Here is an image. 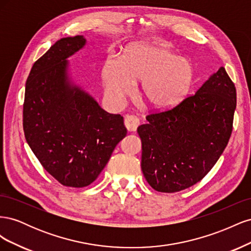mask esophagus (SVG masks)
Returning <instances> with one entry per match:
<instances>
[{
  "instance_id": "1",
  "label": "esophagus",
  "mask_w": 251,
  "mask_h": 251,
  "mask_svg": "<svg viewBox=\"0 0 251 251\" xmlns=\"http://www.w3.org/2000/svg\"><path fill=\"white\" fill-rule=\"evenodd\" d=\"M139 124V119L135 115H126L125 117V126L130 132L136 131V128H137Z\"/></svg>"
}]
</instances>
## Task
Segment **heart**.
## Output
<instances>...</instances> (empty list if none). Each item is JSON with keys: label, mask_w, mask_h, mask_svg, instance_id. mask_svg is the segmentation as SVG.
<instances>
[{"label": "heart", "mask_w": 251, "mask_h": 251, "mask_svg": "<svg viewBox=\"0 0 251 251\" xmlns=\"http://www.w3.org/2000/svg\"><path fill=\"white\" fill-rule=\"evenodd\" d=\"M108 100L121 104L141 82L140 95L151 108L168 109L180 102L191 90L195 68L186 57L157 45H137L127 49L123 60L110 58L102 68Z\"/></svg>", "instance_id": "1"}]
</instances>
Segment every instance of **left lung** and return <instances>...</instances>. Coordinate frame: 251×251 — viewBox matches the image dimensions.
<instances>
[{
  "mask_svg": "<svg viewBox=\"0 0 251 251\" xmlns=\"http://www.w3.org/2000/svg\"><path fill=\"white\" fill-rule=\"evenodd\" d=\"M237 107L234 83L221 67L195 94L147 115L138 126L141 170L155 191L176 193L201 181L222 155Z\"/></svg>",
  "mask_w": 251,
  "mask_h": 251,
  "instance_id": "obj_1",
  "label": "left lung"
}]
</instances>
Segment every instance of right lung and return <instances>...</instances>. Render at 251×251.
I'll return each instance as SVG.
<instances>
[{
    "mask_svg": "<svg viewBox=\"0 0 251 251\" xmlns=\"http://www.w3.org/2000/svg\"><path fill=\"white\" fill-rule=\"evenodd\" d=\"M85 44L81 35L64 37L37 59L26 81L23 105L30 149L46 172L68 187L94 182L126 135L120 114L105 112L70 85L66 58Z\"/></svg>",
    "mask_w": 251,
    "mask_h": 251,
    "instance_id": "right-lung-1",
    "label": "right lung"
}]
</instances>
